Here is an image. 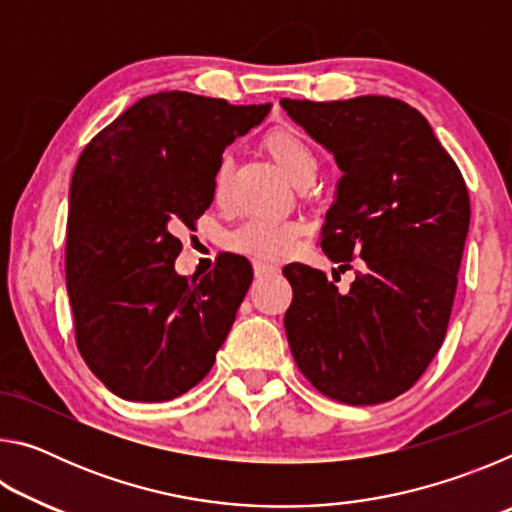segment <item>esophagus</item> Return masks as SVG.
Segmentation results:
<instances>
[{"label": "esophagus", "mask_w": 512, "mask_h": 512, "mask_svg": "<svg viewBox=\"0 0 512 512\" xmlns=\"http://www.w3.org/2000/svg\"><path fill=\"white\" fill-rule=\"evenodd\" d=\"M253 268H255V275L257 277H266V275L280 273V268H277L275 264H266V262H253Z\"/></svg>", "instance_id": "obj_1"}]
</instances>
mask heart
<instances>
[{"instance_id": "b5f03b06", "label": "heart", "mask_w": 512, "mask_h": 512, "mask_svg": "<svg viewBox=\"0 0 512 512\" xmlns=\"http://www.w3.org/2000/svg\"><path fill=\"white\" fill-rule=\"evenodd\" d=\"M266 151L273 155V160L280 164V169L298 183L300 178L316 173V155L305 137L298 135L291 128H275L266 135ZM230 176L232 160L230 155H221L219 164L214 169L212 194L216 203H225L230 194ZM302 225L291 219H268V216H250L237 230H232L228 246L239 255L253 257L257 262H277L284 255L291 253Z\"/></svg>"}]
</instances>
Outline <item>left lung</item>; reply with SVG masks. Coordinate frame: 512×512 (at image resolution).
Masks as SVG:
<instances>
[{
  "label": "left lung",
  "instance_id": "left-lung-1",
  "mask_svg": "<svg viewBox=\"0 0 512 512\" xmlns=\"http://www.w3.org/2000/svg\"><path fill=\"white\" fill-rule=\"evenodd\" d=\"M280 106L341 169L320 246L332 262L363 259L345 293L323 271L284 266L293 289L284 316L291 354L332 400L388 402L409 391L443 345L470 228L465 180L409 103L357 97Z\"/></svg>",
  "mask_w": 512,
  "mask_h": 512
}]
</instances>
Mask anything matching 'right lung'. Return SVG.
Returning a JSON list of instances; mask_svg holds the SVG:
<instances>
[{
  "mask_svg": "<svg viewBox=\"0 0 512 512\" xmlns=\"http://www.w3.org/2000/svg\"><path fill=\"white\" fill-rule=\"evenodd\" d=\"M268 112L271 103L158 92L121 112L76 162L65 250L76 345L124 400H173L212 370L253 266L221 255L203 277L178 275L176 230L210 207L225 146Z\"/></svg>",
  "mask_w": 512,
  "mask_h": 512,
  "instance_id": "right-lung-1",
  "label": "right lung"
}]
</instances>
